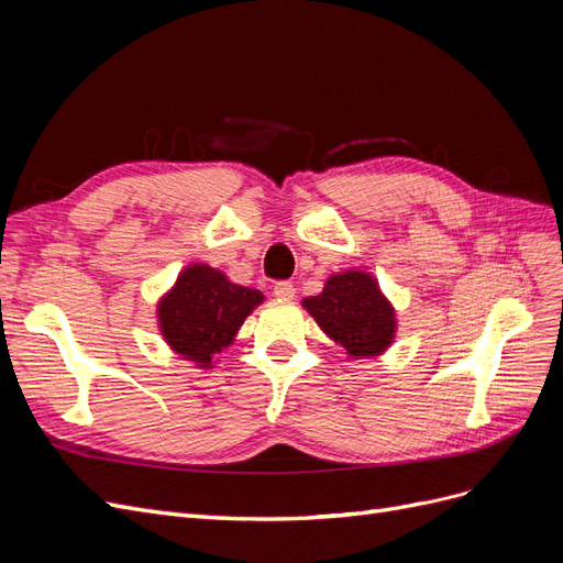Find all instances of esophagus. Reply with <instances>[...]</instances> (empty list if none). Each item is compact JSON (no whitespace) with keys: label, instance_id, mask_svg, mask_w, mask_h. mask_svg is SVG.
<instances>
[{"label":"esophagus","instance_id":"34e87169","mask_svg":"<svg viewBox=\"0 0 563 563\" xmlns=\"http://www.w3.org/2000/svg\"><path fill=\"white\" fill-rule=\"evenodd\" d=\"M275 296L279 300H294L296 298V288H294L291 282H279V284H275Z\"/></svg>","mask_w":563,"mask_h":563}]
</instances>
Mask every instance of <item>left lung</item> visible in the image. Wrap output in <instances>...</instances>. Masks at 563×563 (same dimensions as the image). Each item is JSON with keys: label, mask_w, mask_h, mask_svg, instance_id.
Here are the masks:
<instances>
[{"label": "left lung", "mask_w": 563, "mask_h": 563, "mask_svg": "<svg viewBox=\"0 0 563 563\" xmlns=\"http://www.w3.org/2000/svg\"><path fill=\"white\" fill-rule=\"evenodd\" d=\"M302 308L350 360H373L395 343L397 310L371 272H335L319 296L302 300Z\"/></svg>", "instance_id": "obj_1"}]
</instances>
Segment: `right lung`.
Returning <instances> with one entry per match:
<instances>
[{"label": "right lung", "mask_w": 563, "mask_h": 563, "mask_svg": "<svg viewBox=\"0 0 563 563\" xmlns=\"http://www.w3.org/2000/svg\"><path fill=\"white\" fill-rule=\"evenodd\" d=\"M263 300L258 288L234 284L207 263H190L157 300V327L180 360L213 368L216 356L234 343L242 323Z\"/></svg>", "instance_id": "obj_1"}]
</instances>
